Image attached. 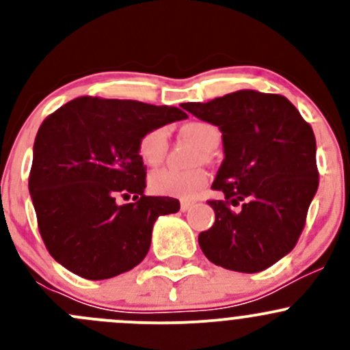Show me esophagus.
I'll list each match as a JSON object with an SVG mask.
<instances>
[{
	"mask_svg": "<svg viewBox=\"0 0 350 350\" xmlns=\"http://www.w3.org/2000/svg\"><path fill=\"white\" fill-rule=\"evenodd\" d=\"M191 206H193V201H188V200L181 201V211H188Z\"/></svg>",
	"mask_w": 350,
	"mask_h": 350,
	"instance_id": "obj_1",
	"label": "esophagus"
}]
</instances>
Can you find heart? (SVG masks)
Instances as JSON below:
<instances>
[{
    "label": "heart",
    "mask_w": 350,
    "mask_h": 350,
    "mask_svg": "<svg viewBox=\"0 0 350 350\" xmlns=\"http://www.w3.org/2000/svg\"><path fill=\"white\" fill-rule=\"evenodd\" d=\"M183 137L196 144L203 152H211L220 142V130L208 122H188L181 126ZM167 150V129L155 126L147 130L139 139L137 152L146 165H159L165 157ZM208 174L203 169L178 171L164 167L154 171L149 178V188L155 195L195 200L201 189L206 186Z\"/></svg>",
    "instance_id": "obj_1"
}]
</instances>
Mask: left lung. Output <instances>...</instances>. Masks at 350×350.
I'll return each instance as SVG.
<instances>
[{
	"instance_id": "8db88e82",
	"label": "left lung",
	"mask_w": 350,
	"mask_h": 350,
	"mask_svg": "<svg viewBox=\"0 0 350 350\" xmlns=\"http://www.w3.org/2000/svg\"><path fill=\"white\" fill-rule=\"evenodd\" d=\"M181 107L217 125L224 140L211 185L224 196L208 201L215 224L198 237L201 250L225 269H267L296 245L319 189L312 126L288 98L252 90Z\"/></svg>"
}]
</instances>
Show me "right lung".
<instances>
[{
	"label": "right lung",
	"mask_w": 350,
	"mask_h": 350,
	"mask_svg": "<svg viewBox=\"0 0 350 350\" xmlns=\"http://www.w3.org/2000/svg\"><path fill=\"white\" fill-rule=\"evenodd\" d=\"M188 118L176 107L81 96L49 115L33 144L28 189L49 254L84 280L133 269L150 247L161 215L179 201L146 196L137 152L147 130ZM133 196V204L118 198Z\"/></svg>",
	"instance_id": "add662e5"
}]
</instances>
